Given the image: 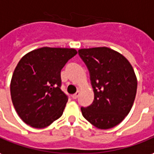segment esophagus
<instances>
[{
  "label": "esophagus",
  "mask_w": 154,
  "mask_h": 154,
  "mask_svg": "<svg viewBox=\"0 0 154 154\" xmlns=\"http://www.w3.org/2000/svg\"><path fill=\"white\" fill-rule=\"evenodd\" d=\"M79 91H77L76 93H75L74 95H72V98L73 99H77L78 97H79Z\"/></svg>",
  "instance_id": "34e87169"
}]
</instances>
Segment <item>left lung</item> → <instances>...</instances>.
<instances>
[{
  "label": "left lung",
  "mask_w": 154,
  "mask_h": 154,
  "mask_svg": "<svg viewBox=\"0 0 154 154\" xmlns=\"http://www.w3.org/2000/svg\"><path fill=\"white\" fill-rule=\"evenodd\" d=\"M90 73L94 91L91 106L81 107L83 116L95 128L109 129L128 116L135 100L137 81L128 59L106 48L78 51Z\"/></svg>",
  "instance_id": "1"
}]
</instances>
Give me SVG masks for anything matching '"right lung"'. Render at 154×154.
<instances>
[{"instance_id":"right-lung-1","label":"right lung","mask_w":154,"mask_h":154,"mask_svg":"<svg viewBox=\"0 0 154 154\" xmlns=\"http://www.w3.org/2000/svg\"><path fill=\"white\" fill-rule=\"evenodd\" d=\"M76 54L74 48L44 47L19 61L11 77V96L25 123L43 128L62 116L68 95L60 88V72Z\"/></svg>"}]
</instances>
